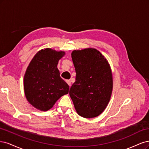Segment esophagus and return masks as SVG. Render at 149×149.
Masks as SVG:
<instances>
[{
	"label": "esophagus",
	"instance_id": "34e87169",
	"mask_svg": "<svg viewBox=\"0 0 149 149\" xmlns=\"http://www.w3.org/2000/svg\"><path fill=\"white\" fill-rule=\"evenodd\" d=\"M66 82H67V84H68L69 85V87H70V85H71V81H70V80H66Z\"/></svg>",
	"mask_w": 149,
	"mask_h": 149
}]
</instances>
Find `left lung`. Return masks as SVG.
Segmentation results:
<instances>
[{"label": "left lung", "instance_id": "1", "mask_svg": "<svg viewBox=\"0 0 149 149\" xmlns=\"http://www.w3.org/2000/svg\"><path fill=\"white\" fill-rule=\"evenodd\" d=\"M75 69V81L69 95L79 116L97 117L106 109L111 97L113 81L111 67L95 48L74 50L71 53Z\"/></svg>", "mask_w": 149, "mask_h": 149}]
</instances>
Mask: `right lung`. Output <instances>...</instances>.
Listing matches in <instances>:
<instances>
[{"label": "right lung", "mask_w": 149, "mask_h": 149, "mask_svg": "<svg viewBox=\"0 0 149 149\" xmlns=\"http://www.w3.org/2000/svg\"><path fill=\"white\" fill-rule=\"evenodd\" d=\"M65 54L51 48L38 51L28 65L23 79L24 92L33 107L46 111L62 96L69 93V86L60 77L57 66Z\"/></svg>", "instance_id": "right-lung-1"}]
</instances>
